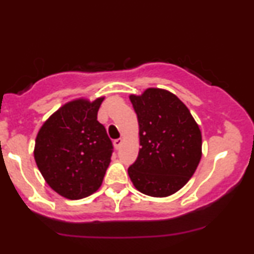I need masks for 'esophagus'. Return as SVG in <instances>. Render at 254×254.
Returning a JSON list of instances; mask_svg holds the SVG:
<instances>
[{"mask_svg": "<svg viewBox=\"0 0 254 254\" xmlns=\"http://www.w3.org/2000/svg\"><path fill=\"white\" fill-rule=\"evenodd\" d=\"M113 144H115L116 149H119V148L122 147V144H123V138H117V139H115V142H113Z\"/></svg>", "mask_w": 254, "mask_h": 254, "instance_id": "esophagus-1", "label": "esophagus"}]
</instances>
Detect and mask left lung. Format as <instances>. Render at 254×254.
I'll return each mask as SVG.
<instances>
[{
    "label": "left lung",
    "instance_id": "8db88e82",
    "mask_svg": "<svg viewBox=\"0 0 254 254\" xmlns=\"http://www.w3.org/2000/svg\"><path fill=\"white\" fill-rule=\"evenodd\" d=\"M139 127L138 156L127 170L133 186L168 197L191 179L202 157V132L186 105L162 88L130 94Z\"/></svg>",
    "mask_w": 254,
    "mask_h": 254
}]
</instances>
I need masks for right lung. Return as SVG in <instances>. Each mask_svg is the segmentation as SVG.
<instances>
[{
    "label": "right lung",
    "instance_id": "add662e5",
    "mask_svg": "<svg viewBox=\"0 0 254 254\" xmlns=\"http://www.w3.org/2000/svg\"><path fill=\"white\" fill-rule=\"evenodd\" d=\"M105 97L68 101L44 122L36 137L34 160L46 184L66 199L94 193L112 156V142L98 122Z\"/></svg>",
    "mask_w": 254,
    "mask_h": 254
}]
</instances>
